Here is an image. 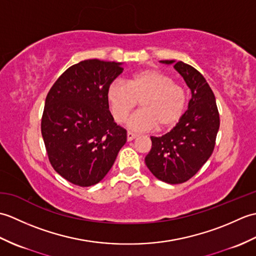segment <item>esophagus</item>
I'll return each instance as SVG.
<instances>
[{
  "instance_id": "34e87169",
  "label": "esophagus",
  "mask_w": 256,
  "mask_h": 256,
  "mask_svg": "<svg viewBox=\"0 0 256 256\" xmlns=\"http://www.w3.org/2000/svg\"><path fill=\"white\" fill-rule=\"evenodd\" d=\"M138 135L136 134H134V133H132V132H128V135H126V138H128V142H131V140H133L135 138H136Z\"/></svg>"
}]
</instances>
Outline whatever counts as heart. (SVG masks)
Segmentation results:
<instances>
[{
  "mask_svg": "<svg viewBox=\"0 0 256 256\" xmlns=\"http://www.w3.org/2000/svg\"><path fill=\"white\" fill-rule=\"evenodd\" d=\"M106 100L114 121H126L140 101V110L130 118L135 131L170 128L182 118L186 108L187 92L172 77L156 69L132 74L126 84L113 81L106 90Z\"/></svg>",
  "mask_w": 256,
  "mask_h": 256,
  "instance_id": "heart-1",
  "label": "heart"
}]
</instances>
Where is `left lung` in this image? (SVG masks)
<instances>
[{"instance_id": "left-lung-1", "label": "left lung", "mask_w": 256, "mask_h": 256, "mask_svg": "<svg viewBox=\"0 0 256 256\" xmlns=\"http://www.w3.org/2000/svg\"><path fill=\"white\" fill-rule=\"evenodd\" d=\"M175 64L192 90L188 110L170 132L162 136H150L152 148L145 157L146 166L160 180L182 184L199 172L214 150L220 126L216 98L204 77L197 69L182 62L162 60Z\"/></svg>"}]
</instances>
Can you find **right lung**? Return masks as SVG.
<instances>
[{"instance_id":"1","label":"right lung","mask_w":256,"mask_h":256,"mask_svg":"<svg viewBox=\"0 0 256 256\" xmlns=\"http://www.w3.org/2000/svg\"><path fill=\"white\" fill-rule=\"evenodd\" d=\"M120 62L89 59L69 67L52 84L42 116V135L54 170L80 187L101 182L126 142L106 100Z\"/></svg>"}]
</instances>
